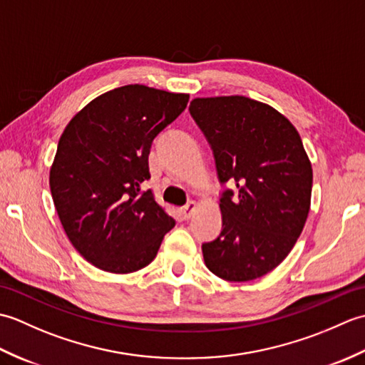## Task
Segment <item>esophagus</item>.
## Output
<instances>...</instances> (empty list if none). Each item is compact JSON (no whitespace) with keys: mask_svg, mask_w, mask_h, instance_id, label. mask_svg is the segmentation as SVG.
<instances>
[{"mask_svg":"<svg viewBox=\"0 0 365 365\" xmlns=\"http://www.w3.org/2000/svg\"><path fill=\"white\" fill-rule=\"evenodd\" d=\"M196 202H192V200H191V202H188L187 205H183V207H180V210H178V212H180V215H182V218L183 220H190L191 218V216L192 215H195V212H196Z\"/></svg>","mask_w":365,"mask_h":365,"instance_id":"1","label":"esophagus"}]
</instances>
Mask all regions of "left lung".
Listing matches in <instances>:
<instances>
[{"label":"left lung","instance_id":"left-lung-1","mask_svg":"<svg viewBox=\"0 0 365 365\" xmlns=\"http://www.w3.org/2000/svg\"><path fill=\"white\" fill-rule=\"evenodd\" d=\"M190 114L222 187V227L202 243L205 265L230 282L262 277L289 255L307 220L312 166L301 138L274 108L242 96L195 98Z\"/></svg>","mask_w":365,"mask_h":365}]
</instances>
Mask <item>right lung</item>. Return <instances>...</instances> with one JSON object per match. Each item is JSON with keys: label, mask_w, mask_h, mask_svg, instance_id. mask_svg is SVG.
<instances>
[{"label": "right lung", "mask_w": 365, "mask_h": 365, "mask_svg": "<svg viewBox=\"0 0 365 365\" xmlns=\"http://www.w3.org/2000/svg\"><path fill=\"white\" fill-rule=\"evenodd\" d=\"M188 94L128 84L105 92L68 122L50 170V190L73 247L110 273L149 265L175 221L155 202L150 147L180 115Z\"/></svg>", "instance_id": "obj_1"}]
</instances>
